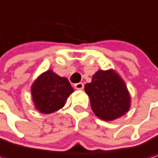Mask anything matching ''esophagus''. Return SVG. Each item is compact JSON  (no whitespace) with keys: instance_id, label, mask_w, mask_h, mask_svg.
I'll return each mask as SVG.
<instances>
[{"instance_id":"34e87169","label":"esophagus","mask_w":158,"mask_h":158,"mask_svg":"<svg viewBox=\"0 0 158 158\" xmlns=\"http://www.w3.org/2000/svg\"><path fill=\"white\" fill-rule=\"evenodd\" d=\"M74 86H75V88H76L77 90H82L83 87H84V85H83L82 82H77V83H76Z\"/></svg>"}]
</instances>
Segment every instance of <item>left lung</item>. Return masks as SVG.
<instances>
[{
    "mask_svg": "<svg viewBox=\"0 0 158 158\" xmlns=\"http://www.w3.org/2000/svg\"><path fill=\"white\" fill-rule=\"evenodd\" d=\"M85 92L93 112L103 120L116 119L129 110V93L114 71H98L92 81L85 84Z\"/></svg>",
    "mask_w": 158,
    "mask_h": 158,
    "instance_id": "obj_1",
    "label": "left lung"
}]
</instances>
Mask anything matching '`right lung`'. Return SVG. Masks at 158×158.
I'll return each mask as SVG.
<instances>
[{
    "label": "right lung",
    "mask_w": 158,
    "mask_h": 158,
    "mask_svg": "<svg viewBox=\"0 0 158 158\" xmlns=\"http://www.w3.org/2000/svg\"><path fill=\"white\" fill-rule=\"evenodd\" d=\"M31 91L37 110L50 114L64 106L74 89L67 78L58 76L53 71H47L34 82Z\"/></svg>",
    "instance_id": "add662e5"
}]
</instances>
